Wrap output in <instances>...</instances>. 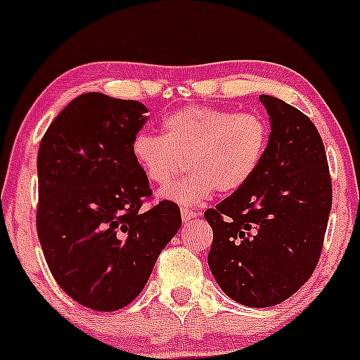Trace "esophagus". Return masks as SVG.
<instances>
[{"label":"esophagus","instance_id":"obj_1","mask_svg":"<svg viewBox=\"0 0 360 360\" xmlns=\"http://www.w3.org/2000/svg\"><path fill=\"white\" fill-rule=\"evenodd\" d=\"M180 214H181V221H184V223H188V221H192L193 217L200 216L199 212L192 211V209H187V207H181L180 209Z\"/></svg>","mask_w":360,"mask_h":360}]
</instances>
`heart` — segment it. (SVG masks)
<instances>
[{"instance_id": "1", "label": "heart", "mask_w": 360, "mask_h": 360, "mask_svg": "<svg viewBox=\"0 0 360 360\" xmlns=\"http://www.w3.org/2000/svg\"><path fill=\"white\" fill-rule=\"evenodd\" d=\"M267 120L253 112L191 105L163 119V134L139 132L132 158L153 184H167L185 167L191 172L161 191V197L195 205L221 193L240 191L255 175L269 146Z\"/></svg>"}]
</instances>
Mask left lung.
<instances>
[{"label":"left lung","mask_w":360,"mask_h":360,"mask_svg":"<svg viewBox=\"0 0 360 360\" xmlns=\"http://www.w3.org/2000/svg\"><path fill=\"white\" fill-rule=\"evenodd\" d=\"M270 117L264 160L245 187L204 217L214 238L207 264L226 296L250 308L285 301L320 260L332 179L318 129L301 110L260 95Z\"/></svg>","instance_id":"obj_1"}]
</instances>
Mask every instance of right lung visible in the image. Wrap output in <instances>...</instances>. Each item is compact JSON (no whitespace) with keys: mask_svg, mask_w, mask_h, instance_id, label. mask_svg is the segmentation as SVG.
Segmentation results:
<instances>
[{"mask_svg":"<svg viewBox=\"0 0 360 360\" xmlns=\"http://www.w3.org/2000/svg\"><path fill=\"white\" fill-rule=\"evenodd\" d=\"M146 112L136 100L83 93L40 141V246L59 288L93 311L134 301L181 224L172 200L141 211L151 188L131 144Z\"/></svg>","mask_w":360,"mask_h":360,"instance_id":"1","label":"right lung"}]
</instances>
